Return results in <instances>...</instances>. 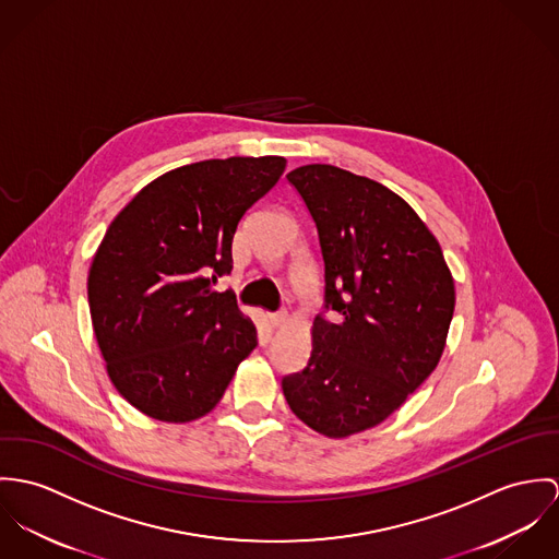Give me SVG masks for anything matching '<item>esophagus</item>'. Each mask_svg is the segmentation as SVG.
<instances>
[{
	"label": "esophagus",
	"instance_id": "obj_1",
	"mask_svg": "<svg viewBox=\"0 0 559 559\" xmlns=\"http://www.w3.org/2000/svg\"><path fill=\"white\" fill-rule=\"evenodd\" d=\"M285 321H287V310H276V312H270V314H267L270 328H281Z\"/></svg>",
	"mask_w": 559,
	"mask_h": 559
}]
</instances>
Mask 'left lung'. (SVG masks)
I'll list each match as a JSON object with an SVG mask.
<instances>
[{
  "mask_svg": "<svg viewBox=\"0 0 559 559\" xmlns=\"http://www.w3.org/2000/svg\"><path fill=\"white\" fill-rule=\"evenodd\" d=\"M287 180L317 229L323 307L309 365L283 377V394L317 433H360L433 372L454 281L433 234L392 190L332 165L298 167Z\"/></svg>",
  "mask_w": 559,
  "mask_h": 559,
  "instance_id": "left-lung-1",
  "label": "left lung"
}]
</instances>
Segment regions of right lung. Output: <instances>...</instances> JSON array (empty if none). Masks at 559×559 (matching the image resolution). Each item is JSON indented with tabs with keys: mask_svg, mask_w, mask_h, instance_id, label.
<instances>
[{
	"mask_svg": "<svg viewBox=\"0 0 559 559\" xmlns=\"http://www.w3.org/2000/svg\"><path fill=\"white\" fill-rule=\"evenodd\" d=\"M285 165L283 156L192 163L147 185L109 225L87 302L114 385L145 416H205L257 347L254 325L214 285L234 267L238 223Z\"/></svg>",
	"mask_w": 559,
	"mask_h": 559,
	"instance_id": "1",
	"label": "right lung"
}]
</instances>
